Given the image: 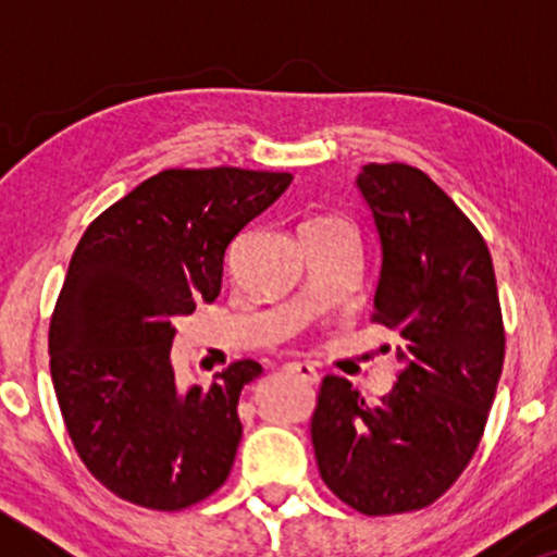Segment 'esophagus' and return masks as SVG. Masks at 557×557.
Here are the masks:
<instances>
[{
  "instance_id": "esophagus-1",
  "label": "esophagus",
  "mask_w": 557,
  "mask_h": 557,
  "mask_svg": "<svg viewBox=\"0 0 557 557\" xmlns=\"http://www.w3.org/2000/svg\"><path fill=\"white\" fill-rule=\"evenodd\" d=\"M287 372L298 374L300 380L309 382V385H317V382H319L317 367H314V363H309V361H290V363H287Z\"/></svg>"
}]
</instances>
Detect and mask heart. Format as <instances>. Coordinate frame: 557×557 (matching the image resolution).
<instances>
[{
	"label": "heart",
	"instance_id": "heart-1",
	"mask_svg": "<svg viewBox=\"0 0 557 557\" xmlns=\"http://www.w3.org/2000/svg\"><path fill=\"white\" fill-rule=\"evenodd\" d=\"M306 225H345V222L337 220V216H319V220L306 222Z\"/></svg>",
	"mask_w": 557,
	"mask_h": 557
}]
</instances>
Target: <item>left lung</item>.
Instances as JSON below:
<instances>
[{
  "label": "left lung",
  "instance_id": "obj_1",
  "mask_svg": "<svg viewBox=\"0 0 557 557\" xmlns=\"http://www.w3.org/2000/svg\"><path fill=\"white\" fill-rule=\"evenodd\" d=\"M382 272L372 322L398 332L400 372L376 406L327 374L311 413L319 474L363 516L411 513L456 484L482 443L505 359L490 248L426 172L367 164Z\"/></svg>",
  "mask_w": 557,
  "mask_h": 557
}]
</instances>
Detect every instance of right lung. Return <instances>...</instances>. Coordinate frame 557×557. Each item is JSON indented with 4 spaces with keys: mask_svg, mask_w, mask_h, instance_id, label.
Listing matches in <instances>:
<instances>
[{
    "mask_svg": "<svg viewBox=\"0 0 557 557\" xmlns=\"http://www.w3.org/2000/svg\"><path fill=\"white\" fill-rule=\"evenodd\" d=\"M290 172L162 170L86 227L49 322V369L75 453L112 495L183 510L225 484L238 398L261 363L181 387L175 322L220 296L225 251L290 185Z\"/></svg>",
    "mask_w": 557,
    "mask_h": 557,
    "instance_id": "right-lung-1",
    "label": "right lung"
}]
</instances>
